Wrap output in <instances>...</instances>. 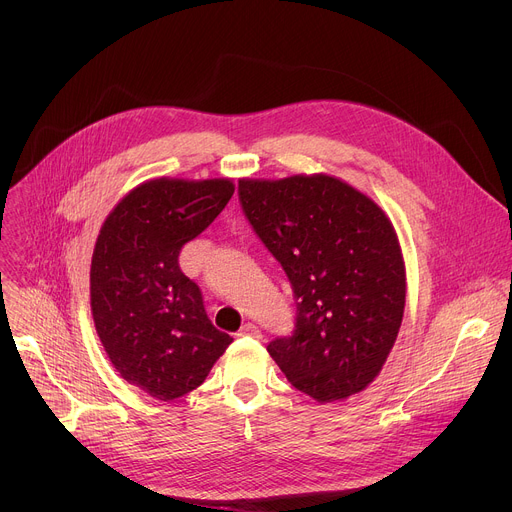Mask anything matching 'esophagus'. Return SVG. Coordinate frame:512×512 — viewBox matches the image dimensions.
<instances>
[{
  "label": "esophagus",
  "mask_w": 512,
  "mask_h": 512,
  "mask_svg": "<svg viewBox=\"0 0 512 512\" xmlns=\"http://www.w3.org/2000/svg\"><path fill=\"white\" fill-rule=\"evenodd\" d=\"M241 336H253V338H261V330H259V326H255V324H245V326L241 328Z\"/></svg>",
  "instance_id": "34e87169"
}]
</instances>
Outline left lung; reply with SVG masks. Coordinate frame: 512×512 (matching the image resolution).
I'll use <instances>...</instances> for the list:
<instances>
[{
	"mask_svg": "<svg viewBox=\"0 0 512 512\" xmlns=\"http://www.w3.org/2000/svg\"><path fill=\"white\" fill-rule=\"evenodd\" d=\"M239 202L283 267L294 332L267 352L298 391L320 403L362 391L383 369L405 308V265L385 212L332 176L241 180Z\"/></svg>",
	"mask_w": 512,
	"mask_h": 512,
	"instance_id": "8db88e82",
	"label": "left lung"
}]
</instances>
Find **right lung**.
<instances>
[{
    "mask_svg": "<svg viewBox=\"0 0 512 512\" xmlns=\"http://www.w3.org/2000/svg\"><path fill=\"white\" fill-rule=\"evenodd\" d=\"M231 180H152L107 216L91 263V310L117 373L160 401L200 387L233 338L206 316L182 247L231 200Z\"/></svg>",
    "mask_w": 512,
    "mask_h": 512,
    "instance_id": "1",
    "label": "right lung"
}]
</instances>
